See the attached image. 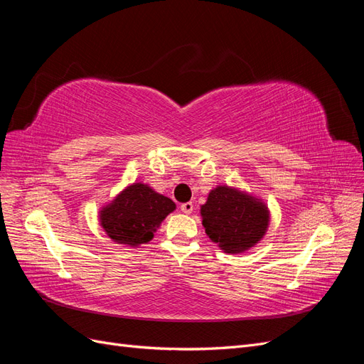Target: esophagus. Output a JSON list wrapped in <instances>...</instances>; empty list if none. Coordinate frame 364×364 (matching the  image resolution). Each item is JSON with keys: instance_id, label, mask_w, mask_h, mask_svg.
Segmentation results:
<instances>
[{"instance_id": "34e87169", "label": "esophagus", "mask_w": 364, "mask_h": 364, "mask_svg": "<svg viewBox=\"0 0 364 364\" xmlns=\"http://www.w3.org/2000/svg\"><path fill=\"white\" fill-rule=\"evenodd\" d=\"M193 209H194V205L191 202H186V203L181 205V211L185 214H191Z\"/></svg>"}]
</instances>
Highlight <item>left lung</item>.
Returning a JSON list of instances; mask_svg holds the SVG:
<instances>
[{"mask_svg":"<svg viewBox=\"0 0 364 364\" xmlns=\"http://www.w3.org/2000/svg\"><path fill=\"white\" fill-rule=\"evenodd\" d=\"M200 215L206 235L226 253L255 246L270 222L269 209L259 199L226 185L211 190Z\"/></svg>","mask_w":364,"mask_h":364,"instance_id":"obj_1","label":"left lung"}]
</instances>
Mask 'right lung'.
<instances>
[{
  "mask_svg": "<svg viewBox=\"0 0 364 364\" xmlns=\"http://www.w3.org/2000/svg\"><path fill=\"white\" fill-rule=\"evenodd\" d=\"M176 205L146 183H132L102 208L100 225L107 237L118 245L136 247L153 238L162 220Z\"/></svg>",
  "mask_w": 364,
  "mask_h": 364,
  "instance_id": "obj_1",
  "label": "right lung"
}]
</instances>
